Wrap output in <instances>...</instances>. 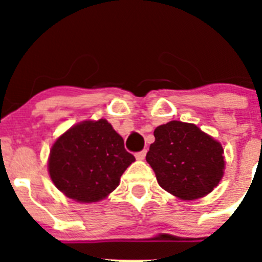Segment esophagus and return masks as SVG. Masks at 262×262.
I'll list each match as a JSON object with an SVG mask.
<instances>
[{"label": "esophagus", "mask_w": 262, "mask_h": 262, "mask_svg": "<svg viewBox=\"0 0 262 262\" xmlns=\"http://www.w3.org/2000/svg\"><path fill=\"white\" fill-rule=\"evenodd\" d=\"M145 155H147V151H145V149H143V151H140V152H136L135 157L138 160H143L145 157Z\"/></svg>", "instance_id": "34e87169"}]
</instances>
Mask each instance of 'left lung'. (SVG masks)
Instances as JSON below:
<instances>
[{
	"mask_svg": "<svg viewBox=\"0 0 262 262\" xmlns=\"http://www.w3.org/2000/svg\"><path fill=\"white\" fill-rule=\"evenodd\" d=\"M148 164L164 190L185 201L196 200L214 190L223 177L221 143L195 124L172 120L155 129Z\"/></svg>",
	"mask_w": 262,
	"mask_h": 262,
	"instance_id": "left-lung-1",
	"label": "left lung"
}]
</instances>
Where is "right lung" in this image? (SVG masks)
<instances>
[{
    "label": "right lung",
    "instance_id": "1",
    "mask_svg": "<svg viewBox=\"0 0 262 262\" xmlns=\"http://www.w3.org/2000/svg\"><path fill=\"white\" fill-rule=\"evenodd\" d=\"M135 161L106 119L85 120L69 128L52 145L48 170L55 186L78 202H97L119 185Z\"/></svg>",
    "mask_w": 262,
    "mask_h": 262
}]
</instances>
